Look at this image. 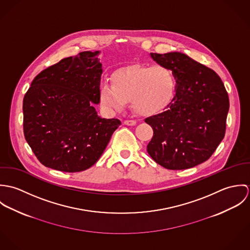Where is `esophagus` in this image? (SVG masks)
<instances>
[{
    "instance_id": "34e87169",
    "label": "esophagus",
    "mask_w": 250,
    "mask_h": 250,
    "mask_svg": "<svg viewBox=\"0 0 250 250\" xmlns=\"http://www.w3.org/2000/svg\"><path fill=\"white\" fill-rule=\"evenodd\" d=\"M124 124L127 126H135L137 124L136 120H125Z\"/></svg>"
}]
</instances>
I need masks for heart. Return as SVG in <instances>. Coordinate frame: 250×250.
<instances>
[{
	"mask_svg": "<svg viewBox=\"0 0 250 250\" xmlns=\"http://www.w3.org/2000/svg\"><path fill=\"white\" fill-rule=\"evenodd\" d=\"M111 84L99 86L101 105L110 111H121L127 101L143 115L155 114L173 99L177 87L174 72L163 65L134 64L113 72Z\"/></svg>",
	"mask_w": 250,
	"mask_h": 250,
	"instance_id": "obj_1",
	"label": "heart"
}]
</instances>
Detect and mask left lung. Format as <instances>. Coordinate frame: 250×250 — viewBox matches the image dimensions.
Segmentation results:
<instances>
[{"mask_svg": "<svg viewBox=\"0 0 250 250\" xmlns=\"http://www.w3.org/2000/svg\"><path fill=\"white\" fill-rule=\"evenodd\" d=\"M150 56L174 72L177 87L165 111L145 118L154 132L147 152L167 169L193 167L207 161L224 138L227 91L214 70L183 53Z\"/></svg>", "mask_w": 250, "mask_h": 250, "instance_id": "1", "label": "left lung"}]
</instances>
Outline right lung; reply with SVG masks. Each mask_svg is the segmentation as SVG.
Segmentation results:
<instances>
[{
  "label": "right lung",
  "instance_id": "add662e5",
  "mask_svg": "<svg viewBox=\"0 0 250 250\" xmlns=\"http://www.w3.org/2000/svg\"><path fill=\"white\" fill-rule=\"evenodd\" d=\"M99 51H85L40 72L23 100L24 136L45 167L79 172L92 167L121 124L101 118Z\"/></svg>",
  "mask_w": 250,
  "mask_h": 250
}]
</instances>
